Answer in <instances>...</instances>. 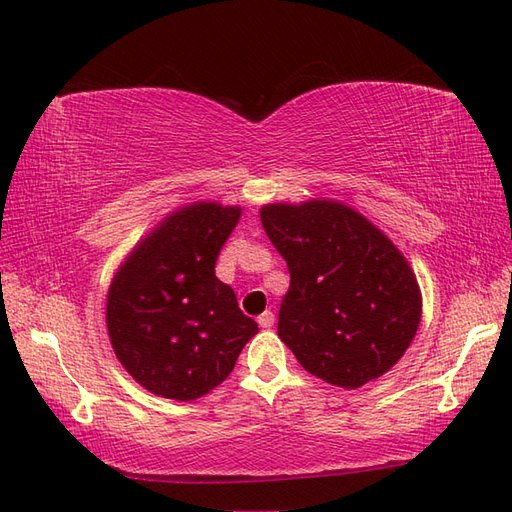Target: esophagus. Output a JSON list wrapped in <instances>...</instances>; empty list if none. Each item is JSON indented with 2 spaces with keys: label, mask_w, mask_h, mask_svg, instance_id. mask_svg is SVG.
Wrapping results in <instances>:
<instances>
[{
  "label": "esophagus",
  "mask_w": 512,
  "mask_h": 512,
  "mask_svg": "<svg viewBox=\"0 0 512 512\" xmlns=\"http://www.w3.org/2000/svg\"><path fill=\"white\" fill-rule=\"evenodd\" d=\"M273 322H275V314L269 312V309H267V312H262V314L258 316V324H260L262 329H271Z\"/></svg>",
  "instance_id": "1"
}]
</instances>
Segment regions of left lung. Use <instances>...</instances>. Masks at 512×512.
<instances>
[{"instance_id": "1", "label": "left lung", "mask_w": 512, "mask_h": 512, "mask_svg": "<svg viewBox=\"0 0 512 512\" xmlns=\"http://www.w3.org/2000/svg\"><path fill=\"white\" fill-rule=\"evenodd\" d=\"M260 220L290 273L277 335L297 361L344 389L386 374L421 322V292L406 258L339 203L267 205Z\"/></svg>"}]
</instances>
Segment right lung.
<instances>
[{"instance_id": "obj_1", "label": "right lung", "mask_w": 512, "mask_h": 512, "mask_svg": "<svg viewBox=\"0 0 512 512\" xmlns=\"http://www.w3.org/2000/svg\"><path fill=\"white\" fill-rule=\"evenodd\" d=\"M239 207L198 203L170 215L115 275L106 327L117 359L147 391L190 401L228 378L258 333L215 277Z\"/></svg>"}]
</instances>
